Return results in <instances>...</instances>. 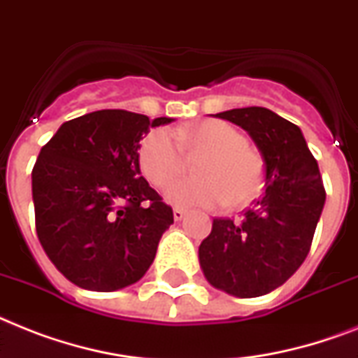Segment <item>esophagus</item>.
I'll return each instance as SVG.
<instances>
[{
  "label": "esophagus",
  "instance_id": "obj_1",
  "mask_svg": "<svg viewBox=\"0 0 358 358\" xmlns=\"http://www.w3.org/2000/svg\"><path fill=\"white\" fill-rule=\"evenodd\" d=\"M185 215H187V211H185L184 208H174L173 209V217H174V220H182L185 217Z\"/></svg>",
  "mask_w": 358,
  "mask_h": 358
}]
</instances>
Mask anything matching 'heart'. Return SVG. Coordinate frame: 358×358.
<instances>
[{
	"label": "heart",
	"mask_w": 358,
	"mask_h": 358,
	"mask_svg": "<svg viewBox=\"0 0 358 358\" xmlns=\"http://www.w3.org/2000/svg\"><path fill=\"white\" fill-rule=\"evenodd\" d=\"M184 150L194 158L204 156L194 165L200 178L178 180L165 189L171 204L239 208L259 193L261 158L248 147L245 134L217 119L178 129L176 136L169 129L150 130L139 145V169L154 187H164L184 171Z\"/></svg>",
	"instance_id": "heart-1"
}]
</instances>
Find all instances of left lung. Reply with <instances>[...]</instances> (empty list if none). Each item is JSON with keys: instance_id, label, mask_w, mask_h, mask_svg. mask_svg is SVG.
<instances>
[{"instance_id": "8db88e82", "label": "left lung", "mask_w": 358, "mask_h": 358, "mask_svg": "<svg viewBox=\"0 0 358 358\" xmlns=\"http://www.w3.org/2000/svg\"><path fill=\"white\" fill-rule=\"evenodd\" d=\"M252 136L264 159V193L241 219H213L199 259L206 280L237 298L278 289L300 268L325 204L315 156L301 130L268 108L217 113Z\"/></svg>"}]
</instances>
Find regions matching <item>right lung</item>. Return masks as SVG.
Returning a JSON list of instances; mask_svg holds the SVG:
<instances>
[{"mask_svg": "<svg viewBox=\"0 0 358 358\" xmlns=\"http://www.w3.org/2000/svg\"><path fill=\"white\" fill-rule=\"evenodd\" d=\"M127 110L66 121L33 169L36 234L51 263L80 289L112 292L136 283L174 222L139 171V141L171 123Z\"/></svg>", "mask_w": 358, "mask_h": 358, "instance_id": "1", "label": "right lung"}]
</instances>
